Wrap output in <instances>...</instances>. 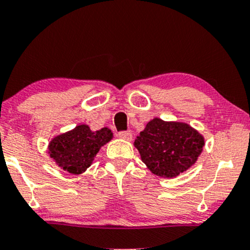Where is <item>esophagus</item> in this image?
Returning a JSON list of instances; mask_svg holds the SVG:
<instances>
[{"label":"esophagus","mask_w":250,"mask_h":250,"mask_svg":"<svg viewBox=\"0 0 250 250\" xmlns=\"http://www.w3.org/2000/svg\"><path fill=\"white\" fill-rule=\"evenodd\" d=\"M117 136H119L120 139L125 140V141H131V139H133V134H131L130 131H120V133L117 134Z\"/></svg>","instance_id":"1"}]
</instances>
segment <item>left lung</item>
<instances>
[{"mask_svg": "<svg viewBox=\"0 0 250 250\" xmlns=\"http://www.w3.org/2000/svg\"><path fill=\"white\" fill-rule=\"evenodd\" d=\"M134 146L151 173L173 179L195 165L205 147V137L188 123L155 117L136 137Z\"/></svg>", "mask_w": 250, "mask_h": 250, "instance_id": "obj_1", "label": "left lung"}]
</instances>
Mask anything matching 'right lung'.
Returning <instances> with one entry per match:
<instances>
[{"label":"right lung","instance_id":"right-lung-1","mask_svg":"<svg viewBox=\"0 0 250 250\" xmlns=\"http://www.w3.org/2000/svg\"><path fill=\"white\" fill-rule=\"evenodd\" d=\"M111 139L113 133L107 127L93 131L87 125H80L54 137L48 146V154L63 170L79 175L90 167L102 146Z\"/></svg>","mask_w":250,"mask_h":250}]
</instances>
